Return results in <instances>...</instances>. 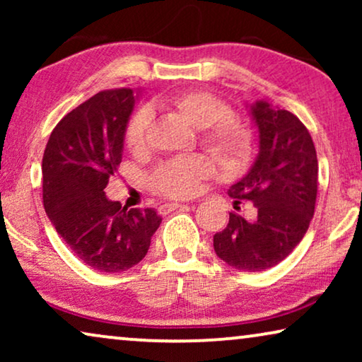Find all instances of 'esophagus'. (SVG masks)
<instances>
[{
    "instance_id": "34e87169",
    "label": "esophagus",
    "mask_w": 362,
    "mask_h": 362,
    "mask_svg": "<svg viewBox=\"0 0 362 362\" xmlns=\"http://www.w3.org/2000/svg\"><path fill=\"white\" fill-rule=\"evenodd\" d=\"M186 204H181V202H168V204H163L161 207H160V214H170L171 211H175V209H180V207H185Z\"/></svg>"
}]
</instances>
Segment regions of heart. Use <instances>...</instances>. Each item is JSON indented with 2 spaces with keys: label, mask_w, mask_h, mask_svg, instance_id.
Returning <instances> with one entry per match:
<instances>
[{
  "label": "heart",
  "mask_w": 362,
  "mask_h": 362,
  "mask_svg": "<svg viewBox=\"0 0 362 362\" xmlns=\"http://www.w3.org/2000/svg\"><path fill=\"white\" fill-rule=\"evenodd\" d=\"M170 105L201 132V141L226 171L237 173L250 165L255 151V136L249 127L232 117V108L214 93L204 90L181 92L170 98ZM150 113L138 110L125 132V145L140 153L146 146ZM214 173L206 156H182L161 163L150 176V186L165 197H189L199 189L201 181Z\"/></svg>",
  "instance_id": "b5f03b06"
}]
</instances>
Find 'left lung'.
Segmentation results:
<instances>
[{
	"instance_id": "8db88e82",
	"label": "left lung",
	"mask_w": 362,
	"mask_h": 362,
	"mask_svg": "<svg viewBox=\"0 0 362 362\" xmlns=\"http://www.w3.org/2000/svg\"><path fill=\"white\" fill-rule=\"evenodd\" d=\"M250 113L259 128V156L239 182L230 186L235 204L250 201L257 214L247 221L237 212L214 235V250L242 272L272 269L303 239L315 214L318 160L310 132L288 110L255 102Z\"/></svg>"
}]
</instances>
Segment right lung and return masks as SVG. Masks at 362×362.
Returning <instances> with one entry per match:
<instances>
[{
	"mask_svg": "<svg viewBox=\"0 0 362 362\" xmlns=\"http://www.w3.org/2000/svg\"><path fill=\"white\" fill-rule=\"evenodd\" d=\"M135 92H98L54 128L42 156V201L54 229L83 264L123 272L150 249L161 224L155 209H130L108 201L105 187L122 163Z\"/></svg>",
	"mask_w": 362,
	"mask_h": 362,
	"instance_id": "1",
	"label": "right lung"
}]
</instances>
